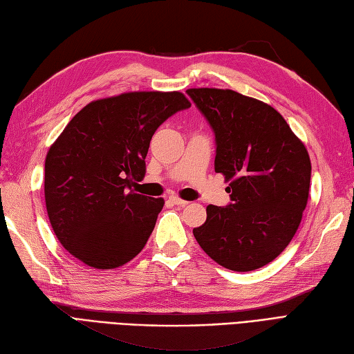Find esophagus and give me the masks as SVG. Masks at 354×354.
<instances>
[{"label": "esophagus", "instance_id": "34e87169", "mask_svg": "<svg viewBox=\"0 0 354 354\" xmlns=\"http://www.w3.org/2000/svg\"><path fill=\"white\" fill-rule=\"evenodd\" d=\"M169 200L174 203V204H177V206H186L187 204V201L186 200H183V198H180V197H177V195H172V197H169Z\"/></svg>", "mask_w": 354, "mask_h": 354}]
</instances>
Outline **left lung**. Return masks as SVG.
Wrapping results in <instances>:
<instances>
[{
	"instance_id": "obj_1",
	"label": "left lung",
	"mask_w": 354,
	"mask_h": 354,
	"mask_svg": "<svg viewBox=\"0 0 354 354\" xmlns=\"http://www.w3.org/2000/svg\"><path fill=\"white\" fill-rule=\"evenodd\" d=\"M215 131V171L232 204L206 207L194 236L209 257L245 272L272 262L294 238L309 198L310 157L285 118L232 89H187Z\"/></svg>"
}]
</instances>
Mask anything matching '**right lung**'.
I'll use <instances>...</instances> for the list:
<instances>
[{
    "label": "right lung",
    "instance_id": "right-lung-1",
    "mask_svg": "<svg viewBox=\"0 0 354 354\" xmlns=\"http://www.w3.org/2000/svg\"><path fill=\"white\" fill-rule=\"evenodd\" d=\"M191 101L139 91L91 101L45 157V204L54 233L77 261L113 270L140 253L165 200L133 189L144 178L157 127Z\"/></svg>",
    "mask_w": 354,
    "mask_h": 354
}]
</instances>
